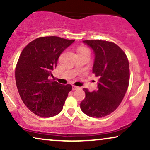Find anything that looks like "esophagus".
I'll list each match as a JSON object with an SVG mask.
<instances>
[{
  "label": "esophagus",
  "instance_id": "34e87169",
  "mask_svg": "<svg viewBox=\"0 0 150 150\" xmlns=\"http://www.w3.org/2000/svg\"><path fill=\"white\" fill-rule=\"evenodd\" d=\"M79 87H77V86H75V85H73V90H75V89H77Z\"/></svg>",
  "mask_w": 150,
  "mask_h": 150
}]
</instances>
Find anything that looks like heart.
Instances as JSON below:
<instances>
[{
    "label": "heart",
    "mask_w": 150,
    "mask_h": 150,
    "mask_svg": "<svg viewBox=\"0 0 150 150\" xmlns=\"http://www.w3.org/2000/svg\"><path fill=\"white\" fill-rule=\"evenodd\" d=\"M78 53H89V51L85 47H80L78 49Z\"/></svg>",
    "instance_id": "heart-1"
}]
</instances>
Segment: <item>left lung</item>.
<instances>
[{
	"label": "left lung",
	"mask_w": 150,
	"mask_h": 150,
	"mask_svg": "<svg viewBox=\"0 0 150 150\" xmlns=\"http://www.w3.org/2000/svg\"><path fill=\"white\" fill-rule=\"evenodd\" d=\"M83 42L94 51L92 73L99 77V83L94 92L84 89L85 98L80 103V108L88 116L101 118L113 112L124 97L130 80L128 60L124 51L113 42Z\"/></svg>",
	"instance_id": "8db88e82"
}]
</instances>
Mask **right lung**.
<instances>
[{
    "instance_id": "1",
    "label": "right lung",
    "mask_w": 150,
    "mask_h": 150,
    "mask_svg": "<svg viewBox=\"0 0 150 150\" xmlns=\"http://www.w3.org/2000/svg\"><path fill=\"white\" fill-rule=\"evenodd\" d=\"M75 40L58 37H39L22 50L15 68V80L22 101L34 114L52 117L62 111L70 85L49 80L60 55Z\"/></svg>"
}]
</instances>
